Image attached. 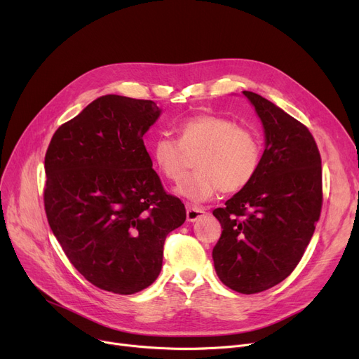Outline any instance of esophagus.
<instances>
[{
    "instance_id": "esophagus-1",
    "label": "esophagus",
    "mask_w": 359,
    "mask_h": 359,
    "mask_svg": "<svg viewBox=\"0 0 359 359\" xmlns=\"http://www.w3.org/2000/svg\"><path fill=\"white\" fill-rule=\"evenodd\" d=\"M205 215H206L205 210L198 208V206H187V208H186V218L189 222H195V221L201 219Z\"/></svg>"
}]
</instances>
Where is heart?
Masks as SVG:
<instances>
[{
	"instance_id": "b5f03b06",
	"label": "heart",
	"mask_w": 359,
	"mask_h": 359,
	"mask_svg": "<svg viewBox=\"0 0 359 359\" xmlns=\"http://www.w3.org/2000/svg\"><path fill=\"white\" fill-rule=\"evenodd\" d=\"M179 141L160 137L151 145V157L158 172L177 182L186 168L187 156H196V173L186 176L176 195L191 203H202L221 191L234 194L256 176L263 147L256 132L238 126L233 119L198 115L177 126Z\"/></svg>"
}]
</instances>
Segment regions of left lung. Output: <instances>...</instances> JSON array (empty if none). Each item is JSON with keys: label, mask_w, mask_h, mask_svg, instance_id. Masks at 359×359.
<instances>
[{"label": "left lung", "mask_w": 359, "mask_h": 359, "mask_svg": "<svg viewBox=\"0 0 359 359\" xmlns=\"http://www.w3.org/2000/svg\"><path fill=\"white\" fill-rule=\"evenodd\" d=\"M243 94L265 149L255 179L212 212L222 227L212 259L224 285L256 294L290 276L309 246L322 211V158L303 123L256 93Z\"/></svg>", "instance_id": "8db88e82"}]
</instances>
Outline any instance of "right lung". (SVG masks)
<instances>
[{
    "label": "right lung",
    "instance_id": "1",
    "mask_svg": "<svg viewBox=\"0 0 359 359\" xmlns=\"http://www.w3.org/2000/svg\"><path fill=\"white\" fill-rule=\"evenodd\" d=\"M160 115L154 102L107 94L56 129L46 151L50 230L74 268L109 292L153 284L167 234L186 219L142 140Z\"/></svg>",
    "mask_w": 359,
    "mask_h": 359
}]
</instances>
